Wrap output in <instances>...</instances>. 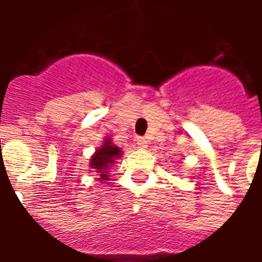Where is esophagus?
<instances>
[{
  "label": "esophagus",
  "mask_w": 262,
  "mask_h": 262,
  "mask_svg": "<svg viewBox=\"0 0 262 262\" xmlns=\"http://www.w3.org/2000/svg\"><path fill=\"white\" fill-rule=\"evenodd\" d=\"M137 145H138L140 148L144 149L148 147V142H147V140H145L144 137H138V138H137Z\"/></svg>",
  "instance_id": "esophagus-1"
}]
</instances>
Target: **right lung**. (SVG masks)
<instances>
[{
  "mask_svg": "<svg viewBox=\"0 0 262 262\" xmlns=\"http://www.w3.org/2000/svg\"><path fill=\"white\" fill-rule=\"evenodd\" d=\"M121 155V148L114 145L111 138H105L104 144L91 157L90 167L95 169V172H98L100 180H108V169Z\"/></svg>",
  "mask_w": 262,
  "mask_h": 262,
  "instance_id": "add662e5",
  "label": "right lung"
}]
</instances>
